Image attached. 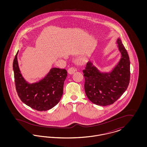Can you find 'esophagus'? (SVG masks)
<instances>
[{
    "instance_id": "1",
    "label": "esophagus",
    "mask_w": 147,
    "mask_h": 147,
    "mask_svg": "<svg viewBox=\"0 0 147 147\" xmlns=\"http://www.w3.org/2000/svg\"><path fill=\"white\" fill-rule=\"evenodd\" d=\"M77 69L74 68V67H70L68 69V73L69 74H73V73H75V71H77Z\"/></svg>"
}]
</instances>
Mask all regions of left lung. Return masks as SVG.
Listing matches in <instances>:
<instances>
[{
    "label": "left lung",
    "mask_w": 147,
    "mask_h": 147,
    "mask_svg": "<svg viewBox=\"0 0 147 147\" xmlns=\"http://www.w3.org/2000/svg\"><path fill=\"white\" fill-rule=\"evenodd\" d=\"M117 43L121 57L111 71L101 72L90 61L86 63L83 70L85 94L94 104L104 106L111 105L121 96L129 85V58L119 38Z\"/></svg>",
    "instance_id": "1"
}]
</instances>
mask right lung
<instances>
[{"instance_id": "obj_1", "label": "right lung", "mask_w": 147, "mask_h": 147, "mask_svg": "<svg viewBox=\"0 0 147 147\" xmlns=\"http://www.w3.org/2000/svg\"><path fill=\"white\" fill-rule=\"evenodd\" d=\"M13 61L15 84L18 95L26 105L37 111H47L55 106L63 95L64 82L67 76L65 69L52 68L38 82L29 83L23 78L19 67L18 54Z\"/></svg>"}]
</instances>
